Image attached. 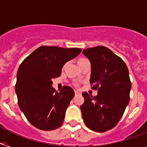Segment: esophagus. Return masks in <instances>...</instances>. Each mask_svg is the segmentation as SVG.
I'll list each match as a JSON object with an SVG mask.
<instances>
[{"label":"esophagus","mask_w":147,"mask_h":147,"mask_svg":"<svg viewBox=\"0 0 147 147\" xmlns=\"http://www.w3.org/2000/svg\"><path fill=\"white\" fill-rule=\"evenodd\" d=\"M75 93H76V95H79V94H81V92H78V91H77V90L75 91Z\"/></svg>","instance_id":"obj_1"}]
</instances>
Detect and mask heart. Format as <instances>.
Returning <instances> with one entry per match:
<instances>
[{
    "mask_svg": "<svg viewBox=\"0 0 147 147\" xmlns=\"http://www.w3.org/2000/svg\"><path fill=\"white\" fill-rule=\"evenodd\" d=\"M87 60V59H85V58L79 59V60H78V64L81 63H82V62H83V61H84V60Z\"/></svg>",
    "mask_w": 147,
    "mask_h": 147,
    "instance_id": "heart-1",
    "label": "heart"
}]
</instances>
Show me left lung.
I'll return each mask as SVG.
<instances>
[{
    "instance_id": "obj_1",
    "label": "left lung",
    "mask_w": 147,
    "mask_h": 147,
    "mask_svg": "<svg viewBox=\"0 0 147 147\" xmlns=\"http://www.w3.org/2000/svg\"><path fill=\"white\" fill-rule=\"evenodd\" d=\"M83 54L91 64L90 82L98 89L96 96L82 93V117L89 129L104 132L116 126L129 102L131 88L126 64L104 46L84 49Z\"/></svg>"
}]
</instances>
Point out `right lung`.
Masks as SVG:
<instances>
[{"label": "right lung", "mask_w": 147, "mask_h": 147, "mask_svg": "<svg viewBox=\"0 0 147 147\" xmlns=\"http://www.w3.org/2000/svg\"><path fill=\"white\" fill-rule=\"evenodd\" d=\"M81 51L78 48L41 46L21 63L16 84L18 106L36 128L51 131L62 125L75 92L68 86L56 92L52 79L59 77L66 63Z\"/></svg>", "instance_id": "obj_1"}]
</instances>
